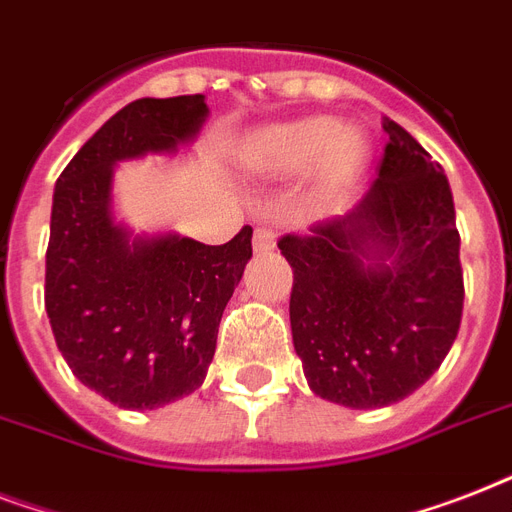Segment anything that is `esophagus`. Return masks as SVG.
<instances>
[{
	"label": "esophagus",
	"instance_id": "obj_1",
	"mask_svg": "<svg viewBox=\"0 0 512 512\" xmlns=\"http://www.w3.org/2000/svg\"><path fill=\"white\" fill-rule=\"evenodd\" d=\"M252 244H255V252H271L276 247V233H273L271 225H257Z\"/></svg>",
	"mask_w": 512,
	"mask_h": 512
}]
</instances>
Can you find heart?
<instances>
[{
    "label": "heart",
    "mask_w": 512,
    "mask_h": 512,
    "mask_svg": "<svg viewBox=\"0 0 512 512\" xmlns=\"http://www.w3.org/2000/svg\"><path fill=\"white\" fill-rule=\"evenodd\" d=\"M364 159V132L340 127L332 116H308L300 122L268 127L247 151V162L268 175L292 177L313 167L321 191L342 188Z\"/></svg>",
    "instance_id": "1"
}]
</instances>
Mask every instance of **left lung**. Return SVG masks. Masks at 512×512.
<instances>
[{"label":"left lung","mask_w":512,"mask_h":512,"mask_svg":"<svg viewBox=\"0 0 512 512\" xmlns=\"http://www.w3.org/2000/svg\"><path fill=\"white\" fill-rule=\"evenodd\" d=\"M369 191L303 236L279 239L295 273L292 340L316 396L377 409L430 380L460 332V231L441 164L385 119Z\"/></svg>","instance_id":"left-lung-1"}]
</instances>
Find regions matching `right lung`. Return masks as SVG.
Wrapping results in <instances>:
<instances>
[{
	"label": "right lung",
	"instance_id": "right-lung-1",
	"mask_svg": "<svg viewBox=\"0 0 512 512\" xmlns=\"http://www.w3.org/2000/svg\"><path fill=\"white\" fill-rule=\"evenodd\" d=\"M204 95L140 98L60 172L44 308L79 380L122 409H156L199 388L217 327L252 257V228L209 247L177 233L132 236L111 215L114 164L177 151L207 119Z\"/></svg>",
	"mask_w": 512,
	"mask_h": 512
}]
</instances>
